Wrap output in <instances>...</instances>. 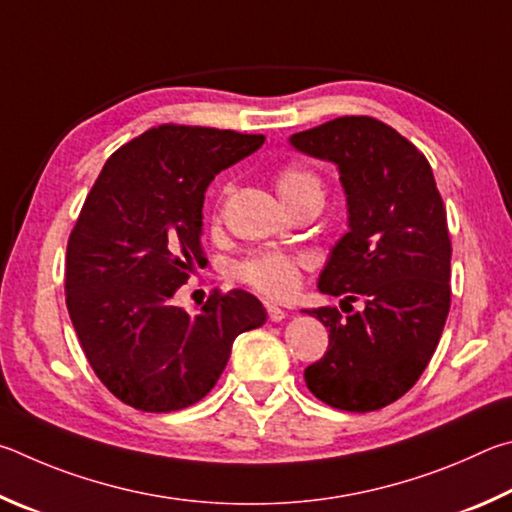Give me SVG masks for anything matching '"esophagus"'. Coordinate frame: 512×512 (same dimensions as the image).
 Listing matches in <instances>:
<instances>
[{"label":"esophagus","instance_id":"34e87169","mask_svg":"<svg viewBox=\"0 0 512 512\" xmlns=\"http://www.w3.org/2000/svg\"><path fill=\"white\" fill-rule=\"evenodd\" d=\"M267 317H270V321H274V324H279V321L288 317V312H285L279 306H272V303H267Z\"/></svg>","mask_w":512,"mask_h":512}]
</instances>
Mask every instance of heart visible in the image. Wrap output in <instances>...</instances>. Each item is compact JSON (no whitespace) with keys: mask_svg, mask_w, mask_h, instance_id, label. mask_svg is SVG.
<instances>
[{"mask_svg":"<svg viewBox=\"0 0 512 512\" xmlns=\"http://www.w3.org/2000/svg\"><path fill=\"white\" fill-rule=\"evenodd\" d=\"M276 191H279L283 204H297L306 197H324V184L315 170L308 166H285L276 175ZM231 193V186L224 188V197ZM308 265L306 256L285 254V251H263V254H251L233 265V276L247 283L249 288L267 294L274 299H285L297 292L301 283V272Z\"/></svg>","mask_w":512,"mask_h":512,"instance_id":"obj_1","label":"heart"}]
</instances>
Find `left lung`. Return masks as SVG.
<instances>
[{"instance_id":"left-lung-1","label":"left lung","mask_w":512,"mask_h":512,"mask_svg":"<svg viewBox=\"0 0 512 512\" xmlns=\"http://www.w3.org/2000/svg\"><path fill=\"white\" fill-rule=\"evenodd\" d=\"M290 146L337 166L348 209V231L319 274V292L344 297L351 310H303L330 339L303 373L306 384L335 409H382L423 375L450 312L452 242L432 166L371 116H339L292 134Z\"/></svg>"}]
</instances>
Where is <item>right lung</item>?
Masks as SVG:
<instances>
[{"label":"right lung","instance_id":"right-lung-1","mask_svg":"<svg viewBox=\"0 0 512 512\" xmlns=\"http://www.w3.org/2000/svg\"><path fill=\"white\" fill-rule=\"evenodd\" d=\"M263 134L159 125L105 161L67 242V310L107 389L168 414L195 405L229 362L233 339L265 324L254 294H211L197 312L173 303L204 267V193Z\"/></svg>","mask_w":512,"mask_h":512}]
</instances>
